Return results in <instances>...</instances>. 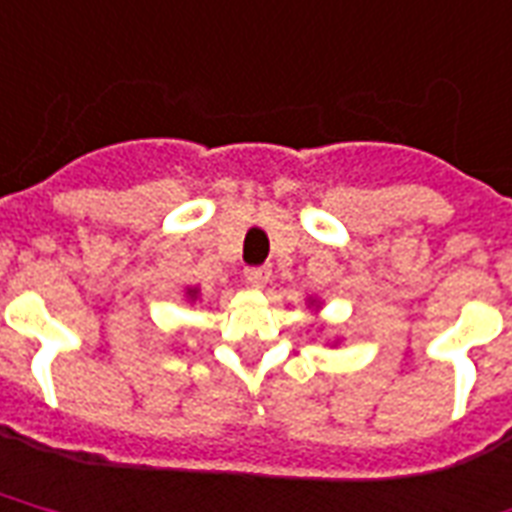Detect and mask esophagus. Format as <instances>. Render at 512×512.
<instances>
[{"instance_id":"obj_1","label":"esophagus","mask_w":512,"mask_h":512,"mask_svg":"<svg viewBox=\"0 0 512 512\" xmlns=\"http://www.w3.org/2000/svg\"><path fill=\"white\" fill-rule=\"evenodd\" d=\"M271 279V268L268 265H257V268H247V282L252 287H263Z\"/></svg>"}]
</instances>
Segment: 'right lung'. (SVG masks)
Returning <instances> with one entry per match:
<instances>
[{
	"mask_svg": "<svg viewBox=\"0 0 512 512\" xmlns=\"http://www.w3.org/2000/svg\"><path fill=\"white\" fill-rule=\"evenodd\" d=\"M187 295H190V298H198V290H187Z\"/></svg>",
	"mask_w": 512,
	"mask_h": 512,
	"instance_id": "1",
	"label": "right lung"
}]
</instances>
